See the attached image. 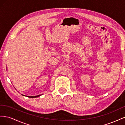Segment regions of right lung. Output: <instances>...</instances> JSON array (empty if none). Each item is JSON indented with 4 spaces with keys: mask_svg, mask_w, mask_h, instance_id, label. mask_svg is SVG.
<instances>
[{
    "mask_svg": "<svg viewBox=\"0 0 125 125\" xmlns=\"http://www.w3.org/2000/svg\"><path fill=\"white\" fill-rule=\"evenodd\" d=\"M42 95V94H41V95H36V96H25V95H23V94H22V95H23V96H27V97H31V98H36V97H39V96H41V95Z\"/></svg>",
    "mask_w": 125,
    "mask_h": 125,
    "instance_id": "obj_1",
    "label": "right lung"
}]
</instances>
